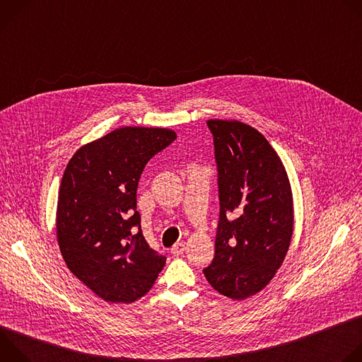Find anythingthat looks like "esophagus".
I'll return each instance as SVG.
<instances>
[{
  "mask_svg": "<svg viewBox=\"0 0 362 362\" xmlns=\"http://www.w3.org/2000/svg\"><path fill=\"white\" fill-rule=\"evenodd\" d=\"M185 249H186V246L183 245V243H175L173 246H172V249H170V252L173 253V255H182L183 252H185Z\"/></svg>",
  "mask_w": 362,
  "mask_h": 362,
  "instance_id": "34e87169",
  "label": "esophagus"
}]
</instances>
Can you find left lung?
Segmentation results:
<instances>
[{"label": "left lung", "mask_w": 362, "mask_h": 362, "mask_svg": "<svg viewBox=\"0 0 362 362\" xmlns=\"http://www.w3.org/2000/svg\"><path fill=\"white\" fill-rule=\"evenodd\" d=\"M221 216L215 257L203 274L219 293L256 295L282 267L293 235L286 169L262 133L239 120L211 119Z\"/></svg>", "instance_id": "1"}]
</instances>
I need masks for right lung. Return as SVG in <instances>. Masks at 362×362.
I'll use <instances>...</instances> for the list:
<instances>
[{"label": "right lung", "mask_w": 362, "mask_h": 362, "mask_svg": "<svg viewBox=\"0 0 362 362\" xmlns=\"http://www.w3.org/2000/svg\"><path fill=\"white\" fill-rule=\"evenodd\" d=\"M175 139L165 127H120L83 144L64 170L59 247L67 268L103 300H137L166 264L140 230L136 192L147 162Z\"/></svg>", "instance_id": "right-lung-1"}]
</instances>
